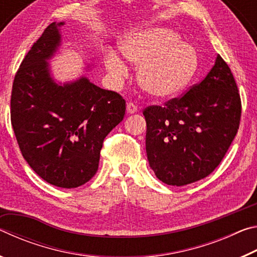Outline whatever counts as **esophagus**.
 <instances>
[{
    "label": "esophagus",
    "instance_id": "34e87169",
    "mask_svg": "<svg viewBox=\"0 0 257 257\" xmlns=\"http://www.w3.org/2000/svg\"><path fill=\"white\" fill-rule=\"evenodd\" d=\"M137 111H138L137 105H135L134 103L127 104V113H129V114H134V113H136Z\"/></svg>",
    "mask_w": 257,
    "mask_h": 257
}]
</instances>
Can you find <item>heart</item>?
<instances>
[{"label": "heart", "mask_w": 257, "mask_h": 257, "mask_svg": "<svg viewBox=\"0 0 257 257\" xmlns=\"http://www.w3.org/2000/svg\"><path fill=\"white\" fill-rule=\"evenodd\" d=\"M121 53L137 64V80L147 94L168 98L181 93L198 68V54L188 43L181 42L172 29L147 27L125 34L119 43ZM107 72L114 80L127 75L124 61L110 51L105 56Z\"/></svg>", "instance_id": "b5f03b06"}]
</instances>
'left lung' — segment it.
Segmentation results:
<instances>
[{"label":"left lung","mask_w":257,"mask_h":257,"mask_svg":"<svg viewBox=\"0 0 257 257\" xmlns=\"http://www.w3.org/2000/svg\"><path fill=\"white\" fill-rule=\"evenodd\" d=\"M143 114L151 169L164 184L185 186L222 161L238 132L241 103L231 70L217 55L206 77L184 96Z\"/></svg>","instance_id":"1"}]
</instances>
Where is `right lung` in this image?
<instances>
[{
  "instance_id": "obj_1",
  "label": "right lung",
  "mask_w": 257,
  "mask_h": 257,
  "mask_svg": "<svg viewBox=\"0 0 257 257\" xmlns=\"http://www.w3.org/2000/svg\"><path fill=\"white\" fill-rule=\"evenodd\" d=\"M63 25L47 26L21 62L12 86L11 123L30 168L51 185L76 188L96 173L104 138L123 120L125 101L85 76L54 79L49 61L62 45Z\"/></svg>"
}]
</instances>
